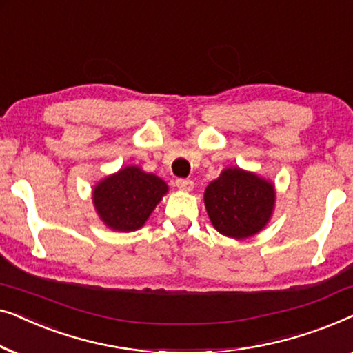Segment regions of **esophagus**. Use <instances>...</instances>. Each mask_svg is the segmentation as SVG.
<instances>
[{
	"label": "esophagus",
	"mask_w": 353,
	"mask_h": 353,
	"mask_svg": "<svg viewBox=\"0 0 353 353\" xmlns=\"http://www.w3.org/2000/svg\"><path fill=\"white\" fill-rule=\"evenodd\" d=\"M175 185L178 190H183V191H191L192 188H194V183H192L191 180H188V178H176Z\"/></svg>",
	"instance_id": "esophagus-1"
}]
</instances>
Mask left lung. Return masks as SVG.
<instances>
[{
  "label": "left lung",
  "instance_id": "obj_1",
  "mask_svg": "<svg viewBox=\"0 0 353 353\" xmlns=\"http://www.w3.org/2000/svg\"><path fill=\"white\" fill-rule=\"evenodd\" d=\"M212 225L230 238H249L267 225L274 204L272 183L241 168H226L205 188Z\"/></svg>",
  "mask_w": 353,
  "mask_h": 353
}]
</instances>
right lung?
Segmentation results:
<instances>
[{"label": "right lung", "mask_w": 353, "mask_h": 353, "mask_svg": "<svg viewBox=\"0 0 353 353\" xmlns=\"http://www.w3.org/2000/svg\"><path fill=\"white\" fill-rule=\"evenodd\" d=\"M165 181L138 167H125L99 183L93 191L101 220L117 231L141 228L167 192Z\"/></svg>", "instance_id": "add662e5"}]
</instances>
